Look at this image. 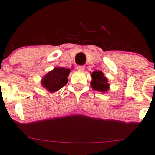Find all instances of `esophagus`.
I'll return each mask as SVG.
<instances>
[{"instance_id": "1", "label": "esophagus", "mask_w": 155, "mask_h": 155, "mask_svg": "<svg viewBox=\"0 0 155 155\" xmlns=\"http://www.w3.org/2000/svg\"><path fill=\"white\" fill-rule=\"evenodd\" d=\"M77 69H78L79 71H83V70H84V69H85V66H83V65L78 66Z\"/></svg>"}]
</instances>
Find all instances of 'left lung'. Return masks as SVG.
<instances>
[{
	"label": "left lung",
	"instance_id": "8db88e82",
	"mask_svg": "<svg viewBox=\"0 0 155 155\" xmlns=\"http://www.w3.org/2000/svg\"><path fill=\"white\" fill-rule=\"evenodd\" d=\"M92 81L91 86L94 90L105 92L108 90L109 83L107 80L103 76V73L101 71H94L91 73Z\"/></svg>",
	"mask_w": 155,
	"mask_h": 155
}]
</instances>
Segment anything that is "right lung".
Wrapping results in <instances>:
<instances>
[{
    "mask_svg": "<svg viewBox=\"0 0 155 155\" xmlns=\"http://www.w3.org/2000/svg\"><path fill=\"white\" fill-rule=\"evenodd\" d=\"M70 69L64 67H56L45 75L41 81V84L50 92H55L66 86L68 82V75Z\"/></svg>",
    "mask_w": 155,
    "mask_h": 155,
    "instance_id": "right-lung-1",
    "label": "right lung"
}]
</instances>
